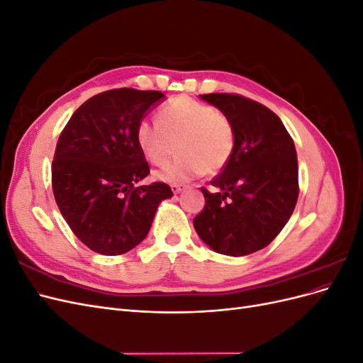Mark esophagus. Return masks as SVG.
Returning a JSON list of instances; mask_svg holds the SVG:
<instances>
[{
	"mask_svg": "<svg viewBox=\"0 0 363 363\" xmlns=\"http://www.w3.org/2000/svg\"><path fill=\"white\" fill-rule=\"evenodd\" d=\"M171 189H172L174 194H180L183 191V186L182 184H172Z\"/></svg>",
	"mask_w": 363,
	"mask_h": 363,
	"instance_id": "1",
	"label": "esophagus"
}]
</instances>
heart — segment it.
Returning <instances> with one entry per match:
<instances>
[{
    "label": "heart",
    "mask_w": 363,
    "mask_h": 363,
    "mask_svg": "<svg viewBox=\"0 0 363 363\" xmlns=\"http://www.w3.org/2000/svg\"><path fill=\"white\" fill-rule=\"evenodd\" d=\"M175 142L180 157L155 175L168 183H184L196 175L223 169L233 155L235 127L224 113L211 104L189 96H179L160 108L157 123L140 121L136 144L152 164L167 162Z\"/></svg>",
    "instance_id": "b5f03b06"
}]
</instances>
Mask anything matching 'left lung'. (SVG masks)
Wrapping results in <instances>:
<instances>
[{"label": "left lung", "mask_w": 363, "mask_h": 363, "mask_svg": "<svg viewBox=\"0 0 363 363\" xmlns=\"http://www.w3.org/2000/svg\"><path fill=\"white\" fill-rule=\"evenodd\" d=\"M235 127L233 155L201 189L206 206L194 219L203 242L219 255L240 257L265 248L286 225L298 200L294 140L268 107L233 94L200 95Z\"/></svg>", "instance_id": "obj_1"}]
</instances>
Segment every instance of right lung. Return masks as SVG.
Masks as SVG:
<instances>
[{"mask_svg":"<svg viewBox=\"0 0 363 363\" xmlns=\"http://www.w3.org/2000/svg\"><path fill=\"white\" fill-rule=\"evenodd\" d=\"M164 95L131 87L98 94L63 128L52 160V192L65 221L92 251L118 256L150 232L164 183L138 186L150 174L136 127Z\"/></svg>","mask_w":363,"mask_h":363,"instance_id":"right-lung-1","label":"right lung"}]
</instances>
